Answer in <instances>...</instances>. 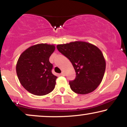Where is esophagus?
<instances>
[{"label":"esophagus","instance_id":"obj_1","mask_svg":"<svg viewBox=\"0 0 127 127\" xmlns=\"http://www.w3.org/2000/svg\"><path fill=\"white\" fill-rule=\"evenodd\" d=\"M60 75L61 76H64V73L63 72H62V73H60Z\"/></svg>","mask_w":127,"mask_h":127}]
</instances>
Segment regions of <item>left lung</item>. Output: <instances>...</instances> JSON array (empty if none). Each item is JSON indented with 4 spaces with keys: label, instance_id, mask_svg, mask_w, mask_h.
Returning a JSON list of instances; mask_svg holds the SVG:
<instances>
[{
    "label": "left lung",
    "instance_id": "8db88e82",
    "mask_svg": "<svg viewBox=\"0 0 127 127\" xmlns=\"http://www.w3.org/2000/svg\"><path fill=\"white\" fill-rule=\"evenodd\" d=\"M57 48L72 63L76 78L69 82L71 90L79 94L94 91L101 83L106 62L100 49L85 42L76 41L58 45Z\"/></svg>",
    "mask_w": 127,
    "mask_h": 127
}]
</instances>
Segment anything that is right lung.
I'll return each mask as SVG.
<instances>
[{"mask_svg":"<svg viewBox=\"0 0 127 127\" xmlns=\"http://www.w3.org/2000/svg\"><path fill=\"white\" fill-rule=\"evenodd\" d=\"M55 48L54 45L40 43L29 47L19 57L16 66L17 76L29 93L44 95L54 89L57 77L52 73L53 65L49 59Z\"/></svg>","mask_w":127,"mask_h":127,"instance_id":"obj_1","label":"right lung"}]
</instances>
